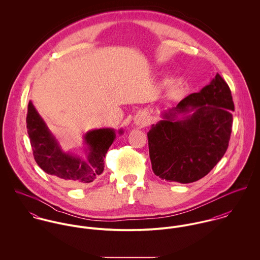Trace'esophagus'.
Wrapping results in <instances>:
<instances>
[{
  "label": "esophagus",
  "instance_id": "34e87169",
  "mask_svg": "<svg viewBox=\"0 0 260 260\" xmlns=\"http://www.w3.org/2000/svg\"><path fill=\"white\" fill-rule=\"evenodd\" d=\"M148 117H147L145 114H143V113H141V114L137 115V116H136V118H135V123H136L137 125L145 126V125H147V124H148Z\"/></svg>",
  "mask_w": 260,
  "mask_h": 260
}]
</instances>
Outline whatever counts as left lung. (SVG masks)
I'll use <instances>...</instances> for the list:
<instances>
[{
    "label": "left lung",
    "instance_id": "1",
    "mask_svg": "<svg viewBox=\"0 0 260 260\" xmlns=\"http://www.w3.org/2000/svg\"><path fill=\"white\" fill-rule=\"evenodd\" d=\"M192 110L183 120L177 113ZM234 103L229 86L220 75L200 92L184 98L164 114L148 134L152 170L169 182L191 183L203 178L221 160L228 148Z\"/></svg>",
    "mask_w": 260,
    "mask_h": 260
}]
</instances>
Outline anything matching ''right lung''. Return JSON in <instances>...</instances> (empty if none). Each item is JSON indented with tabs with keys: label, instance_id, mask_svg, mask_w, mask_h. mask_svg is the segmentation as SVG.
<instances>
[{
	"label": "right lung",
	"instance_id": "obj_1",
	"mask_svg": "<svg viewBox=\"0 0 260 260\" xmlns=\"http://www.w3.org/2000/svg\"><path fill=\"white\" fill-rule=\"evenodd\" d=\"M26 122L34 159L46 173L67 185L82 186L93 182L103 172L104 157L115 139L114 130L88 132L85 139L90 151L88 159L83 160L61 151L32 102L28 104Z\"/></svg>",
	"mask_w": 260,
	"mask_h": 260
}]
</instances>
